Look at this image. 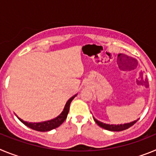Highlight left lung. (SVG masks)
<instances>
[{
	"label": "left lung",
	"instance_id": "1",
	"mask_svg": "<svg viewBox=\"0 0 156 156\" xmlns=\"http://www.w3.org/2000/svg\"><path fill=\"white\" fill-rule=\"evenodd\" d=\"M94 120L95 121V122L98 125L101 127L104 128V129H107V130H110V131H122V130H124V129H128L130 126H133L134 123H136L137 120H135L133 122H128V123H124V124H120V125H114V124H106V123H104V122H101L100 121L97 120V119L94 118Z\"/></svg>",
	"mask_w": 156,
	"mask_h": 156
}]
</instances>
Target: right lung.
Segmentation results:
<instances>
[{"label":"right lung","mask_w":156,"mask_h":156,"mask_svg":"<svg viewBox=\"0 0 156 156\" xmlns=\"http://www.w3.org/2000/svg\"><path fill=\"white\" fill-rule=\"evenodd\" d=\"M77 94H75L74 96H73L72 98H70L68 100V101L66 102V105H65V108L63 109L62 112L58 116H57L56 118L53 119H51V120L44 121V122H26V121L23 120L22 119L19 118V119L23 122V124H25L26 126H27L28 127L31 128L33 129H35L37 131H41V132H45V131H49V130H51L53 129H55V128L58 127L60 125L66 120L67 115L69 113V105L71 101L74 99V98L76 96Z\"/></svg>","instance_id":"right-lung-1"}]
</instances>
